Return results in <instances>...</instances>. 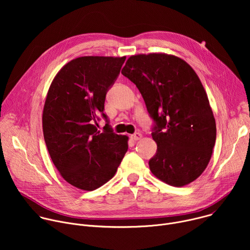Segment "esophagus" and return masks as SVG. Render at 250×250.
Segmentation results:
<instances>
[{
    "instance_id": "obj_1",
    "label": "esophagus",
    "mask_w": 250,
    "mask_h": 250,
    "mask_svg": "<svg viewBox=\"0 0 250 250\" xmlns=\"http://www.w3.org/2000/svg\"><path fill=\"white\" fill-rule=\"evenodd\" d=\"M131 139L132 140H139L141 137H142V135H141V133L140 132H135V133H133V134H131Z\"/></svg>"
}]
</instances>
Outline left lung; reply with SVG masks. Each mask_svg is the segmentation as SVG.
I'll use <instances>...</instances> for the list:
<instances>
[{
    "label": "left lung",
    "mask_w": 250,
    "mask_h": 250,
    "mask_svg": "<svg viewBox=\"0 0 250 250\" xmlns=\"http://www.w3.org/2000/svg\"><path fill=\"white\" fill-rule=\"evenodd\" d=\"M122 74L136 86L153 121L151 172L175 187L196 180L208 164L217 128L193 68L173 55L139 54L127 59Z\"/></svg>",
    "instance_id": "obj_1"
}]
</instances>
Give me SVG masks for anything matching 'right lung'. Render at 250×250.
<instances>
[{"label": "right lung", "instance_id": "add662e5", "mask_svg": "<svg viewBox=\"0 0 250 250\" xmlns=\"http://www.w3.org/2000/svg\"><path fill=\"white\" fill-rule=\"evenodd\" d=\"M125 60L73 59L50 85L42 115L45 145L61 176L76 188L93 191L108 182L127 151L128 137L114 132L104 113L105 95ZM101 118L106 122L103 132L96 127Z\"/></svg>", "mask_w": 250, "mask_h": 250}]
</instances>
